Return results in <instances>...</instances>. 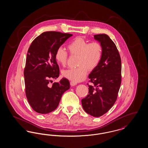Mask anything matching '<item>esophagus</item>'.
Listing matches in <instances>:
<instances>
[{
	"instance_id": "obj_1",
	"label": "esophagus",
	"mask_w": 148,
	"mask_h": 148,
	"mask_svg": "<svg viewBox=\"0 0 148 148\" xmlns=\"http://www.w3.org/2000/svg\"><path fill=\"white\" fill-rule=\"evenodd\" d=\"M70 83H71V86H75V85H76L77 84V83L74 82H73V81H71Z\"/></svg>"
}]
</instances>
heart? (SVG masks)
Wrapping results in <instances>:
<instances>
[{
	"instance_id": "b5f03b06",
	"label": "heart",
	"mask_w": 148,
	"mask_h": 148,
	"mask_svg": "<svg viewBox=\"0 0 148 148\" xmlns=\"http://www.w3.org/2000/svg\"><path fill=\"white\" fill-rule=\"evenodd\" d=\"M71 55L78 56L76 68H70L62 72L64 77L77 83L84 79L88 71L94 70L100 63L102 56V47L97 42H88L82 37H77L68 45ZM55 58L58 64L65 66L68 59V53L62 47L58 48L55 54Z\"/></svg>"
}]
</instances>
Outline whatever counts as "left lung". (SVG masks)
<instances>
[{
    "label": "left lung",
    "instance_id": "left-lung-1",
    "mask_svg": "<svg viewBox=\"0 0 148 148\" xmlns=\"http://www.w3.org/2000/svg\"><path fill=\"white\" fill-rule=\"evenodd\" d=\"M94 37L101 45L102 56L89 75L92 84L88 85V94L82 100V104L86 113L99 117L107 113L116 100L121 80V63L117 48L108 35L100 34Z\"/></svg>",
    "mask_w": 148,
    "mask_h": 148
}]
</instances>
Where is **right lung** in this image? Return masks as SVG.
<instances>
[{"instance_id": "right-lung-1", "label": "right lung", "mask_w": 148, "mask_h": 148, "mask_svg": "<svg viewBox=\"0 0 148 148\" xmlns=\"http://www.w3.org/2000/svg\"><path fill=\"white\" fill-rule=\"evenodd\" d=\"M72 34L46 32L36 37L29 48L24 71L25 94L36 113L48 114L56 109L64 92L70 88L69 80L62 78L50 86L59 76L55 58L56 50Z\"/></svg>"}]
</instances>
